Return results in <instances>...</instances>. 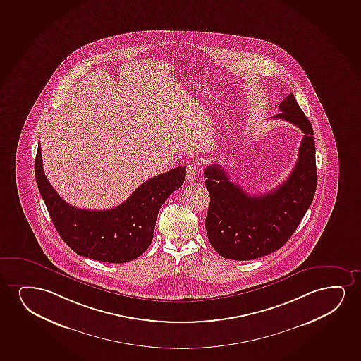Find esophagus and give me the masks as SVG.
Listing matches in <instances>:
<instances>
[{
  "label": "esophagus",
  "mask_w": 361,
  "mask_h": 361,
  "mask_svg": "<svg viewBox=\"0 0 361 361\" xmlns=\"http://www.w3.org/2000/svg\"><path fill=\"white\" fill-rule=\"evenodd\" d=\"M186 171H188V181H193V180H196L197 173H198V166H197V165H188V169H186Z\"/></svg>",
  "instance_id": "esophagus-1"
}]
</instances>
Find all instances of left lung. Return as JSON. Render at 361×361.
Here are the masks:
<instances>
[{"label":"left lung","mask_w":361,"mask_h":361,"mask_svg":"<svg viewBox=\"0 0 361 361\" xmlns=\"http://www.w3.org/2000/svg\"><path fill=\"white\" fill-rule=\"evenodd\" d=\"M271 118L294 123L304 132L289 178L271 192L251 196L230 181L218 164L204 170L206 188L211 196L206 230L213 248L221 257L248 261L267 256L286 244L314 200L317 186L314 130L294 94L281 104Z\"/></svg>","instance_id":"1"}]
</instances>
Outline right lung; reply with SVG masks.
<instances>
[{
  "mask_svg": "<svg viewBox=\"0 0 361 361\" xmlns=\"http://www.w3.org/2000/svg\"><path fill=\"white\" fill-rule=\"evenodd\" d=\"M35 178L52 223L66 244L80 256L109 263H123L140 257L149 247L160 207L181 188L183 166L147 180L120 206L106 211L70 206L54 190L42 169L39 143Z\"/></svg>",
  "mask_w": 361,
  "mask_h": 361,
  "instance_id": "obj_1",
  "label": "right lung"
}]
</instances>
